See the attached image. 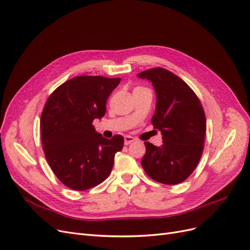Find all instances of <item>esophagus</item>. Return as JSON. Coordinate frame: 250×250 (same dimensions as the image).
I'll use <instances>...</instances> for the list:
<instances>
[{
	"mask_svg": "<svg viewBox=\"0 0 250 250\" xmlns=\"http://www.w3.org/2000/svg\"><path fill=\"white\" fill-rule=\"evenodd\" d=\"M135 141V138L134 137H132V136H130V135H126L125 137H124V143H125V145L126 146H128V145H130L131 143H133Z\"/></svg>",
	"mask_w": 250,
	"mask_h": 250,
	"instance_id": "34e87169",
	"label": "esophagus"
}]
</instances>
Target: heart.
<instances>
[{"instance_id": "b5f03b06", "label": "heart", "mask_w": 250, "mask_h": 250, "mask_svg": "<svg viewBox=\"0 0 250 250\" xmlns=\"http://www.w3.org/2000/svg\"><path fill=\"white\" fill-rule=\"evenodd\" d=\"M136 88H141V87H136Z\"/></svg>"}]
</instances>
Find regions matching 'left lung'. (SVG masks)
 <instances>
[{
  "mask_svg": "<svg viewBox=\"0 0 250 250\" xmlns=\"http://www.w3.org/2000/svg\"><path fill=\"white\" fill-rule=\"evenodd\" d=\"M137 77L153 83L157 104L152 124L163 135L161 146L145 142L146 152L142 166L158 183H183L195 170L203 153L206 134L203 106L191 87L165 68H149Z\"/></svg>",
  "mask_w": 250,
  "mask_h": 250,
  "instance_id": "1",
  "label": "left lung"
}]
</instances>
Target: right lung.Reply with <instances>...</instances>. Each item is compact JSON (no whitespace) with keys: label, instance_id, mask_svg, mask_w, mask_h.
Masks as SVG:
<instances>
[{"label":"right lung","instance_id":"right-lung-1","mask_svg":"<svg viewBox=\"0 0 250 250\" xmlns=\"http://www.w3.org/2000/svg\"><path fill=\"white\" fill-rule=\"evenodd\" d=\"M120 81L79 76L47 99L40 122L43 151L54 174L69 188L85 191L103 183L124 146L122 135L104 138L92 125L94 119L104 116L107 98Z\"/></svg>","mask_w":250,"mask_h":250}]
</instances>
